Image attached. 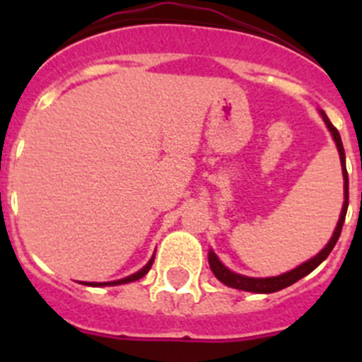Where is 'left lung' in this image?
<instances>
[{"mask_svg":"<svg viewBox=\"0 0 362 362\" xmlns=\"http://www.w3.org/2000/svg\"><path fill=\"white\" fill-rule=\"evenodd\" d=\"M321 116L325 119L326 127L330 130L332 137H334L335 145H337L339 150V158H341V168H343V177H344V203H343V210H341V216H339L337 221V226L334 230V235L332 239L328 241V245L319 252L315 257L308 259L306 263L299 264L297 268L293 270L286 272V274H281L277 277H246L241 276V274H235V272L228 270L225 264L221 263L219 257L214 254L212 250L209 252V264H210V270L214 272V276L221 281L223 284L230 286V288H238V290H245V292H254V293H272V292H279V290L286 288L290 284L297 283L299 279H303L305 276H308L310 272H313L319 264L325 261L330 252L334 250L335 243H337L339 235H341V230H343L344 225V217H346V210H348V172H346V158H344V148H343V141H341V136H339L337 129H335L334 124L330 123L328 116H326L325 112L321 110Z\"/></svg>","mask_w":362,"mask_h":362,"instance_id":"left-lung-1","label":"left lung"}]
</instances>
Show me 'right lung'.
<instances>
[{"instance_id":"obj_1","label":"right lung","mask_w":362,"mask_h":362,"mask_svg":"<svg viewBox=\"0 0 362 362\" xmlns=\"http://www.w3.org/2000/svg\"><path fill=\"white\" fill-rule=\"evenodd\" d=\"M152 263H153V257L150 259L148 263L145 264V267L141 268L139 272H136V274H132V276L124 277V279H119V281H110V283H83V284H88V286H117V284H124V283H132V281H137L141 279L145 274H148V270L152 268Z\"/></svg>"}]
</instances>
